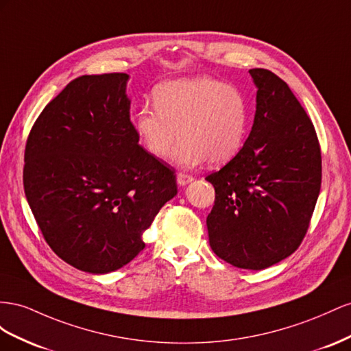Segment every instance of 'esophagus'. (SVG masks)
<instances>
[{"label":"esophagus","mask_w":351,"mask_h":351,"mask_svg":"<svg viewBox=\"0 0 351 351\" xmlns=\"http://www.w3.org/2000/svg\"><path fill=\"white\" fill-rule=\"evenodd\" d=\"M194 181V178L191 175H186V173H178L176 175V182L179 186H185L188 184H191Z\"/></svg>","instance_id":"1"}]
</instances>
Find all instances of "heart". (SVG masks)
<instances>
[{
    "instance_id": "1",
    "label": "heart",
    "mask_w": 351,
    "mask_h": 351,
    "mask_svg": "<svg viewBox=\"0 0 351 351\" xmlns=\"http://www.w3.org/2000/svg\"><path fill=\"white\" fill-rule=\"evenodd\" d=\"M154 106L144 104L135 117V131L147 153L165 158L178 139L172 162L193 169L204 162L222 165L244 143L245 98L232 85L208 76L181 77L160 85Z\"/></svg>"
}]
</instances>
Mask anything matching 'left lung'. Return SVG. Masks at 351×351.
Wrapping results in <instances>:
<instances>
[{"instance_id":"8db88e82","label":"left lung","mask_w":351,"mask_h":351,"mask_svg":"<svg viewBox=\"0 0 351 351\" xmlns=\"http://www.w3.org/2000/svg\"><path fill=\"white\" fill-rule=\"evenodd\" d=\"M254 122L238 154L206 179L216 199L208 243L232 266L262 270L291 256L307 232L322 179L315 128L289 86L252 69Z\"/></svg>"}]
</instances>
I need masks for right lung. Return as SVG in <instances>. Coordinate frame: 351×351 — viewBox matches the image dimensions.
I'll use <instances>...</instances> for the list:
<instances>
[{
  "instance_id": "1",
  "label": "right lung",
  "mask_w": 351,
  "mask_h": 351,
  "mask_svg": "<svg viewBox=\"0 0 351 351\" xmlns=\"http://www.w3.org/2000/svg\"><path fill=\"white\" fill-rule=\"evenodd\" d=\"M129 75H85L39 114L23 185L48 245L66 263L103 275L144 250L143 234L178 194L176 175L138 144Z\"/></svg>"
}]
</instances>
